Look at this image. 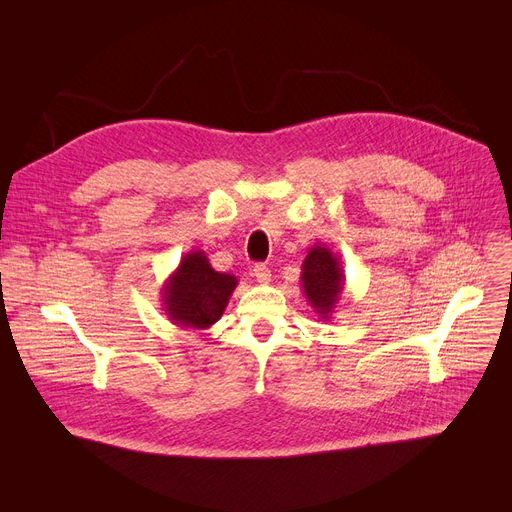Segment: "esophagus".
Listing matches in <instances>:
<instances>
[{
  "instance_id": "obj_1",
  "label": "esophagus",
  "mask_w": 512,
  "mask_h": 512,
  "mask_svg": "<svg viewBox=\"0 0 512 512\" xmlns=\"http://www.w3.org/2000/svg\"><path fill=\"white\" fill-rule=\"evenodd\" d=\"M253 275L257 277L259 284H269V282H271V271H269V267H265V265H261V263L253 267Z\"/></svg>"
}]
</instances>
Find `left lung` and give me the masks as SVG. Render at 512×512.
I'll use <instances>...</instances> for the list:
<instances>
[{"label":"left lung","mask_w":512,"mask_h":512,"mask_svg":"<svg viewBox=\"0 0 512 512\" xmlns=\"http://www.w3.org/2000/svg\"><path fill=\"white\" fill-rule=\"evenodd\" d=\"M300 282L304 296L318 318L331 320V314L335 312L345 290V271L339 255L324 245L310 247L306 259L302 261Z\"/></svg>","instance_id":"obj_1"}]
</instances>
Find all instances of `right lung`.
<instances>
[{"instance_id":"1","label":"right lung","mask_w":512,"mask_h":512,"mask_svg":"<svg viewBox=\"0 0 512 512\" xmlns=\"http://www.w3.org/2000/svg\"><path fill=\"white\" fill-rule=\"evenodd\" d=\"M239 280L216 271L204 251L185 253L161 288L163 310L181 329L204 331L222 316Z\"/></svg>"}]
</instances>
